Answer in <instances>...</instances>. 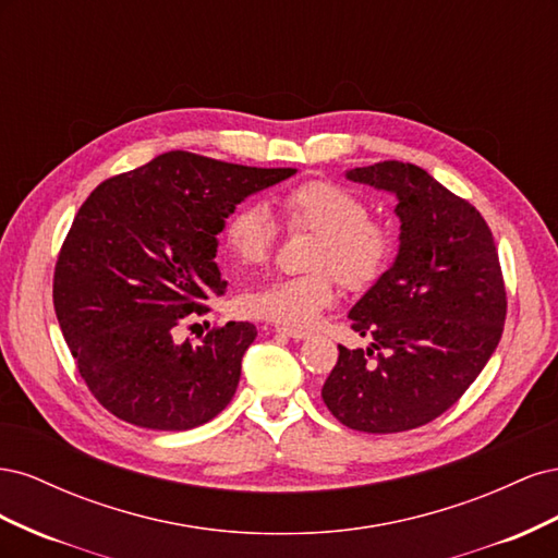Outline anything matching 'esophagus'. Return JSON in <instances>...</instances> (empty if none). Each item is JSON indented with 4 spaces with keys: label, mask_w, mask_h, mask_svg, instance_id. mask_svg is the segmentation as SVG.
Returning a JSON list of instances; mask_svg holds the SVG:
<instances>
[{
    "label": "esophagus",
    "mask_w": 558,
    "mask_h": 558,
    "mask_svg": "<svg viewBox=\"0 0 558 558\" xmlns=\"http://www.w3.org/2000/svg\"><path fill=\"white\" fill-rule=\"evenodd\" d=\"M277 332H281V335H286V337H291V340H307L310 337V332L307 330H300V328H289V326H277Z\"/></svg>",
    "instance_id": "34e87169"
}]
</instances>
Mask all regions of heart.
Here are the masks:
<instances>
[{
    "label": "heart",
    "mask_w": 558,
    "mask_h": 558,
    "mask_svg": "<svg viewBox=\"0 0 558 558\" xmlns=\"http://www.w3.org/2000/svg\"><path fill=\"white\" fill-rule=\"evenodd\" d=\"M291 230H312L307 267L298 277H275L240 295V312L251 318L275 320L279 326H312L318 314L337 300V281L347 291H367L396 258V232L381 218L369 216L363 195L330 179H310L291 185L279 197ZM226 246L244 265L269 258L279 226L272 211L248 199L226 223Z\"/></svg>",
    "instance_id": "1"
}]
</instances>
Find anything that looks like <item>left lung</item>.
I'll use <instances>...</instances> for the list:
<instances>
[{"label": "left lung", "instance_id": "1", "mask_svg": "<svg viewBox=\"0 0 558 558\" xmlns=\"http://www.w3.org/2000/svg\"><path fill=\"white\" fill-rule=\"evenodd\" d=\"M347 177L396 193L400 251L349 312L373 347L340 344L320 396L353 430H412L459 402L500 342L508 293L498 248L484 216L412 162Z\"/></svg>", "mask_w": 558, "mask_h": 558}]
</instances>
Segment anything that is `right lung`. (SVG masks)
<instances>
[{
	"label": "right lung",
	"mask_w": 558,
	"mask_h": 558,
	"mask_svg": "<svg viewBox=\"0 0 558 558\" xmlns=\"http://www.w3.org/2000/svg\"><path fill=\"white\" fill-rule=\"evenodd\" d=\"M293 174L170 150L83 202L58 253L53 305L105 410L150 430H189L226 410L256 326L230 320L202 342H177V330L226 293L214 260L226 218Z\"/></svg>",
	"instance_id": "right-lung-1"
}]
</instances>
